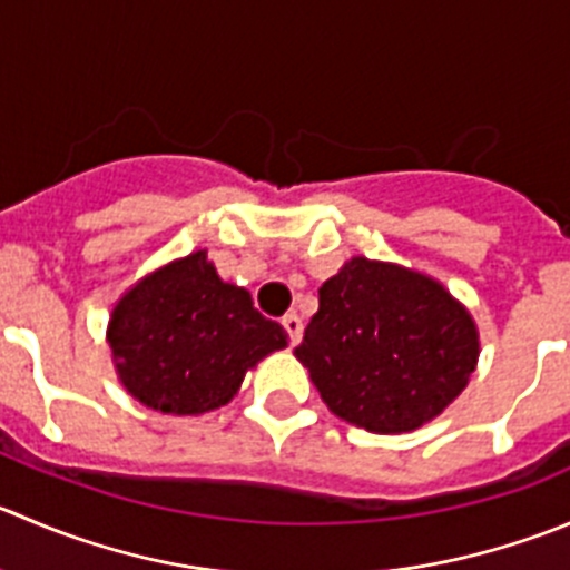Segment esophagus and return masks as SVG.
Segmentation results:
<instances>
[{
    "label": "esophagus",
    "mask_w": 570,
    "mask_h": 570,
    "mask_svg": "<svg viewBox=\"0 0 570 570\" xmlns=\"http://www.w3.org/2000/svg\"><path fill=\"white\" fill-rule=\"evenodd\" d=\"M281 325H284V331L289 334L292 345H297V342H301V336H303V320L297 317L295 312H292V314H286L284 320H281Z\"/></svg>",
    "instance_id": "1"
}]
</instances>
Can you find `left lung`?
<instances>
[{
	"label": "left lung",
	"instance_id": "left-lung-1",
	"mask_svg": "<svg viewBox=\"0 0 570 570\" xmlns=\"http://www.w3.org/2000/svg\"><path fill=\"white\" fill-rule=\"evenodd\" d=\"M295 356L336 417L401 434L438 417L476 370L479 331L434 278L353 256L320 286Z\"/></svg>",
	"mask_w": 570,
	"mask_h": 570
}]
</instances>
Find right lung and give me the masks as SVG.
I'll return each instance as SVG.
<instances>
[{"label": "right lung", "instance_id": "right-lung-1", "mask_svg": "<svg viewBox=\"0 0 570 570\" xmlns=\"http://www.w3.org/2000/svg\"><path fill=\"white\" fill-rule=\"evenodd\" d=\"M108 342L119 381L136 401L164 414H203L225 406L247 370L286 347V331L197 250L121 295Z\"/></svg>", "mask_w": 570, "mask_h": 570}]
</instances>
